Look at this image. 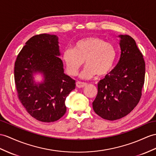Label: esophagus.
<instances>
[{"label": "esophagus", "mask_w": 156, "mask_h": 156, "mask_svg": "<svg viewBox=\"0 0 156 156\" xmlns=\"http://www.w3.org/2000/svg\"><path fill=\"white\" fill-rule=\"evenodd\" d=\"M87 84L86 83L81 82V81H77L76 82V87H78V88H82V87H84Z\"/></svg>", "instance_id": "esophagus-1"}]
</instances>
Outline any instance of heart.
<instances>
[{"instance_id":"b5f03b06","label":"heart","mask_w":156,"mask_h":156,"mask_svg":"<svg viewBox=\"0 0 156 156\" xmlns=\"http://www.w3.org/2000/svg\"><path fill=\"white\" fill-rule=\"evenodd\" d=\"M116 57L114 45L100 37L89 36L77 40L73 48H66L62 58L67 73L75 75L85 63L87 66L81 73L83 79H89L97 75L103 77L113 68Z\"/></svg>"}]
</instances>
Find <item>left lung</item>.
<instances>
[{
    "instance_id": "left-lung-1",
    "label": "left lung",
    "mask_w": 156,
    "mask_h": 156,
    "mask_svg": "<svg viewBox=\"0 0 156 156\" xmlns=\"http://www.w3.org/2000/svg\"><path fill=\"white\" fill-rule=\"evenodd\" d=\"M120 58L116 66L98 83L93 102L97 115L108 120L120 119L130 113L142 96L145 79V62L135 40L120 35Z\"/></svg>"
}]
</instances>
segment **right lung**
Wrapping results in <instances>:
<instances>
[{"instance_id":"add662e5","label":"right lung","mask_w":156,"mask_h":156,"mask_svg":"<svg viewBox=\"0 0 156 156\" xmlns=\"http://www.w3.org/2000/svg\"><path fill=\"white\" fill-rule=\"evenodd\" d=\"M58 44L55 35L34 36L26 41L15 62L19 100L30 115L44 122H54L65 115L66 99L75 88V81L64 73ZM37 73L43 75L41 83L33 80Z\"/></svg>"}]
</instances>
